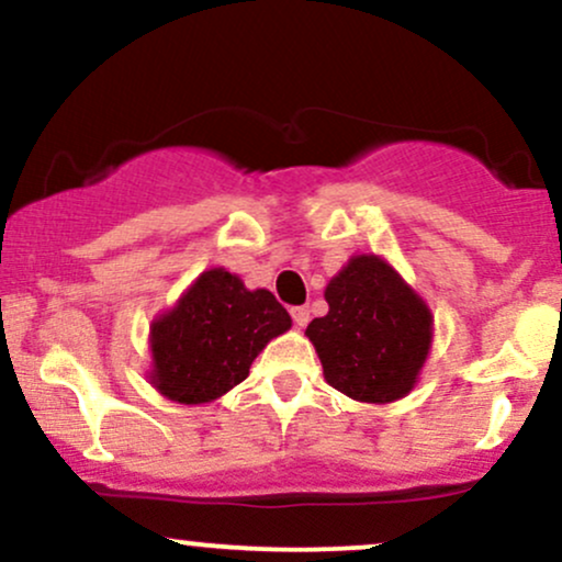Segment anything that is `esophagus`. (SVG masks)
<instances>
[{
  "instance_id": "obj_1",
  "label": "esophagus",
  "mask_w": 562,
  "mask_h": 562,
  "mask_svg": "<svg viewBox=\"0 0 562 562\" xmlns=\"http://www.w3.org/2000/svg\"><path fill=\"white\" fill-rule=\"evenodd\" d=\"M290 317L299 327H306L308 325V306H293L290 308Z\"/></svg>"
}]
</instances>
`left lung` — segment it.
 <instances>
[{
  "label": "left lung",
  "instance_id": "8db88e82",
  "mask_svg": "<svg viewBox=\"0 0 562 562\" xmlns=\"http://www.w3.org/2000/svg\"><path fill=\"white\" fill-rule=\"evenodd\" d=\"M330 312L308 340L325 380L357 402H396L412 391L430 348L428 306L378 256H357L325 290Z\"/></svg>",
  "mask_w": 562,
  "mask_h": 562
}]
</instances>
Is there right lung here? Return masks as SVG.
Returning <instances> with one entry per match:
<instances>
[{
  "label": "right lung",
  "instance_id": "add662e5",
  "mask_svg": "<svg viewBox=\"0 0 562 562\" xmlns=\"http://www.w3.org/2000/svg\"><path fill=\"white\" fill-rule=\"evenodd\" d=\"M290 314L269 290H245L235 274L211 269L153 325V383L182 404L218 398L248 378Z\"/></svg>",
  "mask_w": 562,
  "mask_h": 562
}]
</instances>
